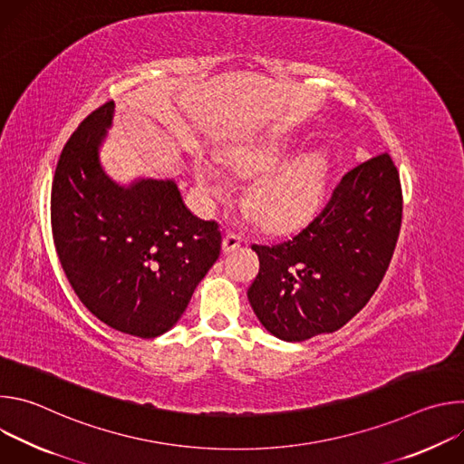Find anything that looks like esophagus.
Instances as JSON below:
<instances>
[{"instance_id":"34e87169","label":"esophagus","mask_w":464,"mask_h":464,"mask_svg":"<svg viewBox=\"0 0 464 464\" xmlns=\"http://www.w3.org/2000/svg\"><path fill=\"white\" fill-rule=\"evenodd\" d=\"M240 244H242L240 235L227 231V233L224 235V238H222V251H224V253H231V251L238 249Z\"/></svg>"}]
</instances>
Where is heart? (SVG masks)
<instances>
[{
	"mask_svg": "<svg viewBox=\"0 0 464 464\" xmlns=\"http://www.w3.org/2000/svg\"><path fill=\"white\" fill-rule=\"evenodd\" d=\"M292 147L288 138L264 136L218 150V160L231 170L255 174L246 187L244 200L258 222L272 231H285L306 222L319 209L328 183V154L323 149H312L285 160ZM192 174L198 194L206 204L229 187L227 172L209 156H194Z\"/></svg>",
	"mask_w": 464,
	"mask_h": 464,
	"instance_id": "heart-1",
	"label": "heart"
}]
</instances>
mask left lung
Listing matches in <instances>:
<instances>
[{"instance_id":"1","label":"left lung","mask_w":464,"mask_h":464,"mask_svg":"<svg viewBox=\"0 0 464 464\" xmlns=\"http://www.w3.org/2000/svg\"><path fill=\"white\" fill-rule=\"evenodd\" d=\"M401 224V178L389 154L347 172L295 237L251 246L260 266L247 299L262 326L304 342L347 324L382 283Z\"/></svg>"}]
</instances>
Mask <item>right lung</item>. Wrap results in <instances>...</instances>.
Instances as JSON below:
<instances>
[{
  "mask_svg": "<svg viewBox=\"0 0 464 464\" xmlns=\"http://www.w3.org/2000/svg\"><path fill=\"white\" fill-rule=\"evenodd\" d=\"M110 101L65 143L53 181L54 246L82 304L119 333L156 338L185 312L217 262L222 235L183 204L174 179L115 181L101 163Z\"/></svg>",
  "mask_w": 464,
  "mask_h": 464,
  "instance_id": "right-lung-1",
  "label": "right lung"
}]
</instances>
